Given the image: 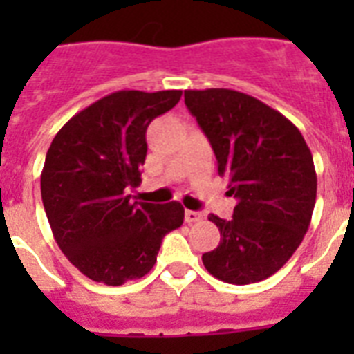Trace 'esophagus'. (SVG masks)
Wrapping results in <instances>:
<instances>
[{"label":"esophagus","mask_w":354,"mask_h":354,"mask_svg":"<svg viewBox=\"0 0 354 354\" xmlns=\"http://www.w3.org/2000/svg\"><path fill=\"white\" fill-rule=\"evenodd\" d=\"M202 218H204V215H202V213H198V211H191V209L185 211V222H187V224L198 222V221H202Z\"/></svg>","instance_id":"1"}]
</instances>
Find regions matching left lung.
I'll use <instances>...</instances> for the list:
<instances>
[{"label": "left lung", "instance_id": "obj_1", "mask_svg": "<svg viewBox=\"0 0 354 354\" xmlns=\"http://www.w3.org/2000/svg\"><path fill=\"white\" fill-rule=\"evenodd\" d=\"M185 106L207 136L236 202L232 221L211 215L221 232L205 270L232 285L274 275L307 233L318 178L310 149L285 115L235 90H185Z\"/></svg>", "mask_w": 354, "mask_h": 354}]
</instances>
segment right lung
<instances>
[{
  "label": "right lung",
  "mask_w": 354,
  "mask_h": 354,
  "mask_svg": "<svg viewBox=\"0 0 354 354\" xmlns=\"http://www.w3.org/2000/svg\"><path fill=\"white\" fill-rule=\"evenodd\" d=\"M180 90H122L69 119L41 171V202L55 241L90 279L119 286L149 274L161 241L183 224L180 202H132L147 128L174 108Z\"/></svg>",
  "instance_id": "obj_1"
}]
</instances>
